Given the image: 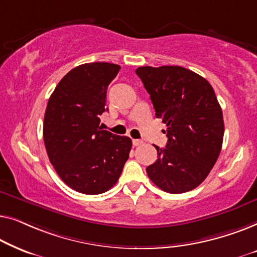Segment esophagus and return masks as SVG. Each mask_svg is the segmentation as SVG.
<instances>
[{
    "label": "esophagus",
    "mask_w": 257,
    "mask_h": 257,
    "mask_svg": "<svg viewBox=\"0 0 257 257\" xmlns=\"http://www.w3.org/2000/svg\"><path fill=\"white\" fill-rule=\"evenodd\" d=\"M132 144H133V146H140V145H143V140L133 139L132 140Z\"/></svg>",
    "instance_id": "obj_1"
}]
</instances>
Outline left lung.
<instances>
[{"label":"left lung","instance_id":"obj_1","mask_svg":"<svg viewBox=\"0 0 257 257\" xmlns=\"http://www.w3.org/2000/svg\"><path fill=\"white\" fill-rule=\"evenodd\" d=\"M136 73L157 118L167 126L166 149L156 146L159 157L147 175L167 193L192 191L209 174L222 147L223 115L215 92L203 77L182 66H140Z\"/></svg>","mask_w":257,"mask_h":257}]
</instances>
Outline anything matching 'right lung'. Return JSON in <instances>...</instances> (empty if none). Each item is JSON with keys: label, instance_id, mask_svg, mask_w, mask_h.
<instances>
[{"label": "right lung", "instance_id": "1", "mask_svg": "<svg viewBox=\"0 0 257 257\" xmlns=\"http://www.w3.org/2000/svg\"><path fill=\"white\" fill-rule=\"evenodd\" d=\"M120 66L86 63L63 77L49 98L43 138L49 160L69 187L101 194L117 184L132 140L101 130L107 86Z\"/></svg>", "mask_w": 257, "mask_h": 257}]
</instances>
